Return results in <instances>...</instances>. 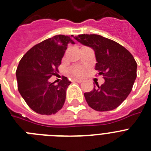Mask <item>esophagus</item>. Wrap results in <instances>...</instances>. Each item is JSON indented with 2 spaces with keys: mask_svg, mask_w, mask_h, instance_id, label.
<instances>
[{
  "mask_svg": "<svg viewBox=\"0 0 151 151\" xmlns=\"http://www.w3.org/2000/svg\"><path fill=\"white\" fill-rule=\"evenodd\" d=\"M73 81H75V82H78V83H81V82H83V80H82V79H81V78H74V79H73Z\"/></svg>",
  "mask_w": 151,
  "mask_h": 151,
  "instance_id": "34e87169",
  "label": "esophagus"
}]
</instances>
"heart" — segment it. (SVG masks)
Listing matches in <instances>:
<instances>
[{
    "mask_svg": "<svg viewBox=\"0 0 151 151\" xmlns=\"http://www.w3.org/2000/svg\"><path fill=\"white\" fill-rule=\"evenodd\" d=\"M71 72H72V73H73L74 76H78L82 75V73H83V69L79 66H76L71 69Z\"/></svg>",
    "mask_w": 151,
    "mask_h": 151,
    "instance_id": "obj_1",
    "label": "heart"
}]
</instances>
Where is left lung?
I'll return each mask as SVG.
<instances>
[{
  "instance_id": "1",
  "label": "left lung",
  "mask_w": 151,
  "mask_h": 151,
  "mask_svg": "<svg viewBox=\"0 0 151 151\" xmlns=\"http://www.w3.org/2000/svg\"><path fill=\"white\" fill-rule=\"evenodd\" d=\"M75 39L95 51V69L105 79L101 86L96 84L92 91L84 93L88 105L98 111L115 109L132 90L137 77L134 58L122 45L100 35L81 34Z\"/></svg>"
}]
</instances>
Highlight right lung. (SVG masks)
<instances>
[{
  "mask_svg": "<svg viewBox=\"0 0 151 151\" xmlns=\"http://www.w3.org/2000/svg\"><path fill=\"white\" fill-rule=\"evenodd\" d=\"M69 43H75L69 36H54L32 47L19 63L16 71L18 91L38 114H56L65 103L70 81L63 76L58 85H54L49 79L59 71Z\"/></svg>",
  "mask_w": 151,
  "mask_h": 151,
  "instance_id": "add662e5",
  "label": "right lung"
}]
</instances>
